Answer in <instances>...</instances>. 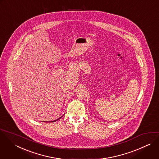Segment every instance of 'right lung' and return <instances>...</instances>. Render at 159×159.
Listing matches in <instances>:
<instances>
[{"mask_svg":"<svg viewBox=\"0 0 159 159\" xmlns=\"http://www.w3.org/2000/svg\"><path fill=\"white\" fill-rule=\"evenodd\" d=\"M63 116H61V117H59V118H58V119H56V120H53V121H52V122H55V121H57V120H59V119H61V117H63Z\"/></svg>","mask_w":159,"mask_h":159,"instance_id":"right-lung-1","label":"right lung"}]
</instances>
